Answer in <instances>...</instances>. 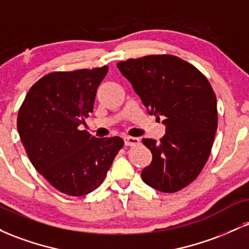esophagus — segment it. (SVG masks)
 Wrapping results in <instances>:
<instances>
[{"label": "esophagus", "mask_w": 249, "mask_h": 249, "mask_svg": "<svg viewBox=\"0 0 249 249\" xmlns=\"http://www.w3.org/2000/svg\"><path fill=\"white\" fill-rule=\"evenodd\" d=\"M124 144L126 146H136V145L139 144V139L136 138V137H125Z\"/></svg>", "instance_id": "esophagus-1"}]
</instances>
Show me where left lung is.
I'll return each instance as SVG.
<instances>
[{"label":"left lung","mask_w":249,"mask_h":249,"mask_svg":"<svg viewBox=\"0 0 249 249\" xmlns=\"http://www.w3.org/2000/svg\"><path fill=\"white\" fill-rule=\"evenodd\" d=\"M148 115L162 119L160 142L142 138L152 161L142 171L145 184L173 193L193 181L206 164L218 127L216 97L207 78L190 63L152 55L117 64Z\"/></svg>","instance_id":"obj_1"}]
</instances>
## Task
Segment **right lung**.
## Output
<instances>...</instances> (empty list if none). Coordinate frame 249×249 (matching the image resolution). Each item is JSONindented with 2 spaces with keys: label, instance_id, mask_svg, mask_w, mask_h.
<instances>
[{
  "label": "right lung",
  "instance_id": "obj_1",
  "mask_svg": "<svg viewBox=\"0 0 249 249\" xmlns=\"http://www.w3.org/2000/svg\"><path fill=\"white\" fill-rule=\"evenodd\" d=\"M108 68L51 72L31 87L18 111L17 131L31 164L59 192L82 196L107 176L124 145L121 137L96 138L79 125L93 111Z\"/></svg>",
  "mask_w": 249,
  "mask_h": 249
}]
</instances>
